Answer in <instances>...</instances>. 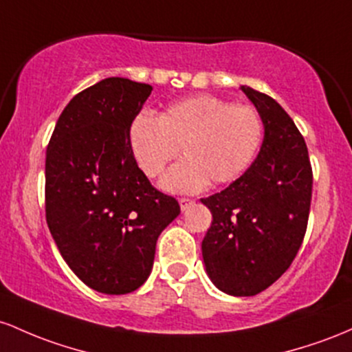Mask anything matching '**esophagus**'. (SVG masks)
Here are the masks:
<instances>
[{"label": "esophagus", "mask_w": 352, "mask_h": 352, "mask_svg": "<svg viewBox=\"0 0 352 352\" xmlns=\"http://www.w3.org/2000/svg\"><path fill=\"white\" fill-rule=\"evenodd\" d=\"M192 204H195V201L189 199V197H181V199H179L181 211H186V209H188L189 206H192Z\"/></svg>", "instance_id": "1"}]
</instances>
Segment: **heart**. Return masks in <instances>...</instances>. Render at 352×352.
<instances>
[{"label":"heart","instance_id":"b5f03b06","mask_svg":"<svg viewBox=\"0 0 352 352\" xmlns=\"http://www.w3.org/2000/svg\"><path fill=\"white\" fill-rule=\"evenodd\" d=\"M264 134L261 116L251 106L197 94L175 102L156 118L138 114L129 126V149L148 177H156L179 155L161 179L169 192H196L238 179L259 151Z\"/></svg>","mask_w":352,"mask_h":352}]
</instances>
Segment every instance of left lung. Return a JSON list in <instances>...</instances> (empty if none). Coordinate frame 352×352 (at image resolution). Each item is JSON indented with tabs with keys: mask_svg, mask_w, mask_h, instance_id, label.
Instances as JSON below:
<instances>
[{
	"mask_svg": "<svg viewBox=\"0 0 352 352\" xmlns=\"http://www.w3.org/2000/svg\"><path fill=\"white\" fill-rule=\"evenodd\" d=\"M241 91L261 116L263 144L243 176L201 199L212 214L201 250L219 291L254 296L281 278L301 248L313 171L304 138L279 102L250 86Z\"/></svg>",
	"mask_w": 352,
	"mask_h": 352,
	"instance_id": "left-lung-1",
	"label": "left lung"
}]
</instances>
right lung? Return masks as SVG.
Segmentation results:
<instances>
[{"label": "right lung", "mask_w": 352, "mask_h": 352, "mask_svg": "<svg viewBox=\"0 0 352 352\" xmlns=\"http://www.w3.org/2000/svg\"><path fill=\"white\" fill-rule=\"evenodd\" d=\"M153 88L106 78L63 109L46 149V221L71 271L102 294L149 278L156 241L179 216L129 149V126Z\"/></svg>", "instance_id": "add662e5"}]
</instances>
